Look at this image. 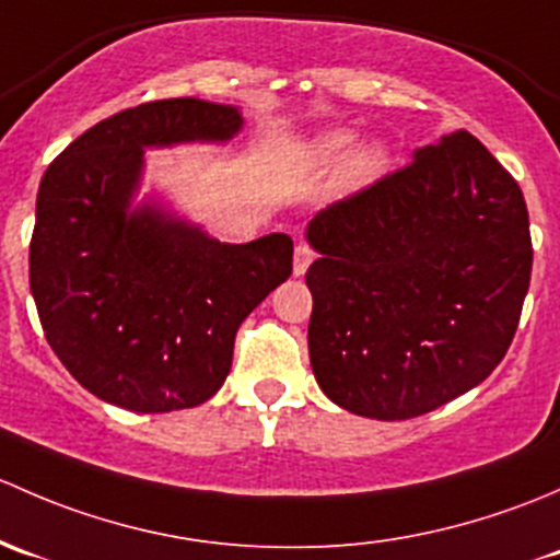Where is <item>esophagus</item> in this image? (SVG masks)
Instances as JSON below:
<instances>
[{
  "label": "esophagus",
  "mask_w": 560,
  "mask_h": 560,
  "mask_svg": "<svg viewBox=\"0 0 560 560\" xmlns=\"http://www.w3.org/2000/svg\"><path fill=\"white\" fill-rule=\"evenodd\" d=\"M315 258V250L307 245V242H299L296 245V256H293V275H304L310 269V264H313Z\"/></svg>",
  "instance_id": "1"
}]
</instances>
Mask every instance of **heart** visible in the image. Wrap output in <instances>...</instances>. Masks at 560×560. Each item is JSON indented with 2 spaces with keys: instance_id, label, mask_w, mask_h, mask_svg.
I'll return each instance as SVG.
<instances>
[{
  "instance_id": "1",
  "label": "heart",
  "mask_w": 560,
  "mask_h": 560,
  "mask_svg": "<svg viewBox=\"0 0 560 560\" xmlns=\"http://www.w3.org/2000/svg\"><path fill=\"white\" fill-rule=\"evenodd\" d=\"M350 145H353V135H350V131H331V135H326L320 140L318 153H320V159L337 161L348 153ZM380 170H383V151H380V148L369 145V148H361V151H355L353 155H350L348 177L353 183L372 180L374 175H380Z\"/></svg>"
}]
</instances>
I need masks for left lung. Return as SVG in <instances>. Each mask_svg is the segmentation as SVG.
<instances>
[{
    "instance_id": "obj_1",
    "label": "left lung",
    "mask_w": 560,
    "mask_h": 560,
    "mask_svg": "<svg viewBox=\"0 0 560 560\" xmlns=\"http://www.w3.org/2000/svg\"><path fill=\"white\" fill-rule=\"evenodd\" d=\"M310 361L348 412L407 420L501 364L532 282L515 177L469 131L420 148L313 218Z\"/></svg>"
}]
</instances>
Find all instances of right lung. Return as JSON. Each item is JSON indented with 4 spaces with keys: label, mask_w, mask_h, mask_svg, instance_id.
Segmentation results:
<instances>
[{
    "label": "right lung",
    "mask_w": 560,
    "mask_h": 560,
    "mask_svg": "<svg viewBox=\"0 0 560 560\" xmlns=\"http://www.w3.org/2000/svg\"><path fill=\"white\" fill-rule=\"evenodd\" d=\"M240 126L226 105L145 102L91 126L43 175L28 285L54 353L109 405H205L232 369L242 320L291 275L288 234L221 245L151 207L129 212L142 148L229 140Z\"/></svg>",
    "instance_id": "add662e5"
}]
</instances>
